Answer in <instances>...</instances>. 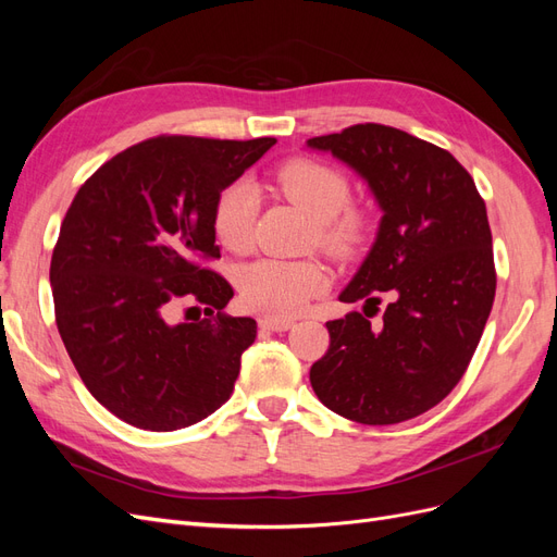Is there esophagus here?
Returning <instances> with one entry per match:
<instances>
[{"instance_id": "1", "label": "esophagus", "mask_w": 557, "mask_h": 557, "mask_svg": "<svg viewBox=\"0 0 557 557\" xmlns=\"http://www.w3.org/2000/svg\"><path fill=\"white\" fill-rule=\"evenodd\" d=\"M258 325L267 332H285L293 327V320H285V318H272V315H262L258 320Z\"/></svg>"}]
</instances>
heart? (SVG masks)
Instances as JSON below:
<instances>
[{
    "mask_svg": "<svg viewBox=\"0 0 557 557\" xmlns=\"http://www.w3.org/2000/svg\"><path fill=\"white\" fill-rule=\"evenodd\" d=\"M274 183L315 223V239L330 256L348 260L364 248L372 234V218L362 209L348 207L350 183L339 170L297 158L278 166ZM256 213L258 195L252 185L244 181L225 185L213 205V232L218 242L234 252L248 250ZM237 285L242 301L250 311L290 318L327 290L330 274L315 260L260 258L242 269Z\"/></svg>",
    "mask_w": 557,
    "mask_h": 557,
    "instance_id": "obj_1",
    "label": "heart"
}]
</instances>
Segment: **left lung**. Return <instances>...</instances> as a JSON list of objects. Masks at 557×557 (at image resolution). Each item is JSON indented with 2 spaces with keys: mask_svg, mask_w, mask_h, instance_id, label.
Masks as SVG:
<instances>
[{
  "mask_svg": "<svg viewBox=\"0 0 557 557\" xmlns=\"http://www.w3.org/2000/svg\"><path fill=\"white\" fill-rule=\"evenodd\" d=\"M307 146L356 170L383 211L339 299L376 309L391 297L379 323L358 311L330 320L313 393L356 423L395 425L436 407L481 342L497 285L485 201L448 150L397 127L352 125Z\"/></svg>",
  "mask_w": 557,
  "mask_h": 557,
  "instance_id": "1",
  "label": "left lung"
}]
</instances>
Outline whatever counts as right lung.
I'll return each instance as SVG.
<instances>
[{
	"instance_id": "right-lung-1",
	"label": "right lung",
	"mask_w": 557,
	"mask_h": 557,
	"mask_svg": "<svg viewBox=\"0 0 557 557\" xmlns=\"http://www.w3.org/2000/svg\"><path fill=\"white\" fill-rule=\"evenodd\" d=\"M274 144L146 139L99 166L66 209L50 260L55 323L81 381L125 423L174 432L230 399L258 325L223 313L234 290L209 269L221 258L213 205ZM178 298L206 318L170 324Z\"/></svg>"
}]
</instances>
